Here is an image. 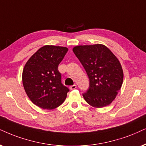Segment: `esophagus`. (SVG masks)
<instances>
[{
    "label": "esophagus",
    "mask_w": 146,
    "mask_h": 146,
    "mask_svg": "<svg viewBox=\"0 0 146 146\" xmlns=\"http://www.w3.org/2000/svg\"><path fill=\"white\" fill-rule=\"evenodd\" d=\"M69 88H70V90H75L77 88V86L76 85H73V86H70Z\"/></svg>",
    "instance_id": "1"
}]
</instances>
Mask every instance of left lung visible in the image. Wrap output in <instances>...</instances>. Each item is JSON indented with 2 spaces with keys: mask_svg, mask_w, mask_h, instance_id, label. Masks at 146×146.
I'll use <instances>...</instances> for the list:
<instances>
[{
  "mask_svg": "<svg viewBox=\"0 0 146 146\" xmlns=\"http://www.w3.org/2000/svg\"><path fill=\"white\" fill-rule=\"evenodd\" d=\"M73 51L90 79L89 89L83 94L86 102L94 108L111 104L123 82V71L117 56L100 44L77 46Z\"/></svg>",
  "mask_w": 146,
  "mask_h": 146,
  "instance_id": "obj_1",
  "label": "left lung"
}]
</instances>
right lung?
<instances>
[{
	"instance_id": "right-lung-1",
	"label": "right lung",
	"mask_w": 146,
	"mask_h": 146,
	"mask_svg": "<svg viewBox=\"0 0 146 146\" xmlns=\"http://www.w3.org/2000/svg\"><path fill=\"white\" fill-rule=\"evenodd\" d=\"M67 47L46 45L27 60L22 73L25 93L35 105L52 110L61 105L69 91L61 84L58 66L67 52Z\"/></svg>"
}]
</instances>
